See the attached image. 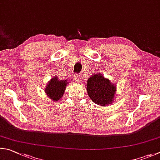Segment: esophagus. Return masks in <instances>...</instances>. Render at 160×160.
Wrapping results in <instances>:
<instances>
[{
    "mask_svg": "<svg viewBox=\"0 0 160 160\" xmlns=\"http://www.w3.org/2000/svg\"><path fill=\"white\" fill-rule=\"evenodd\" d=\"M74 78H75L76 81H77V82L78 83H81L82 82V78H81L80 76H78V75H75V76H74Z\"/></svg>",
    "mask_w": 160,
    "mask_h": 160,
    "instance_id": "34e87169",
    "label": "esophagus"
}]
</instances>
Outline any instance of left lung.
I'll return each mask as SVG.
<instances>
[{
    "instance_id": "obj_1",
    "label": "left lung",
    "mask_w": 160,
    "mask_h": 160,
    "mask_svg": "<svg viewBox=\"0 0 160 160\" xmlns=\"http://www.w3.org/2000/svg\"><path fill=\"white\" fill-rule=\"evenodd\" d=\"M86 89L92 101L100 106L110 105L114 100L116 86L102 74L92 75L88 78Z\"/></svg>"
}]
</instances>
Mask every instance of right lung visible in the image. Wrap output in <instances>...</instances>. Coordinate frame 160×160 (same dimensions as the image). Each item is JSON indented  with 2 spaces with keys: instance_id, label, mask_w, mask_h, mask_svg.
I'll use <instances>...</instances> for the list:
<instances>
[{
  "instance_id": "1",
  "label": "right lung",
  "mask_w": 160,
  "mask_h": 160,
  "mask_svg": "<svg viewBox=\"0 0 160 160\" xmlns=\"http://www.w3.org/2000/svg\"><path fill=\"white\" fill-rule=\"evenodd\" d=\"M68 83L67 80H59L57 76H55L48 83L45 92L48 97L53 101H58L62 97Z\"/></svg>"
}]
</instances>
